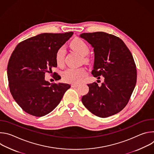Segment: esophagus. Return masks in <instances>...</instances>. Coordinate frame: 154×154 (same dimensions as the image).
I'll list each match as a JSON object with an SVG mask.
<instances>
[{"label": "esophagus", "instance_id": "esophagus-1", "mask_svg": "<svg viewBox=\"0 0 154 154\" xmlns=\"http://www.w3.org/2000/svg\"><path fill=\"white\" fill-rule=\"evenodd\" d=\"M79 86L78 84H76V83H72L71 84V87H73V88H76Z\"/></svg>", "mask_w": 154, "mask_h": 154}]
</instances>
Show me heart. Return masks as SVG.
<instances>
[{"label": "heart", "mask_w": 154, "mask_h": 154, "mask_svg": "<svg viewBox=\"0 0 154 154\" xmlns=\"http://www.w3.org/2000/svg\"><path fill=\"white\" fill-rule=\"evenodd\" d=\"M71 48L81 57H85L90 52V48L87 44L80 38H75L71 42ZM65 57V49L60 47L58 49L55 54V60L58 65L63 64ZM84 61H87L86 58H83ZM86 71L84 68H69L63 72V78L68 82L78 83L82 81L86 75Z\"/></svg>", "instance_id": "heart-1"}]
</instances>
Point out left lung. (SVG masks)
<instances>
[{"instance_id": "left-lung-1", "label": "left lung", "mask_w": 154, "mask_h": 154, "mask_svg": "<svg viewBox=\"0 0 154 154\" xmlns=\"http://www.w3.org/2000/svg\"><path fill=\"white\" fill-rule=\"evenodd\" d=\"M80 37L94 48L91 74L104 81L88 84L89 91L83 96L84 106L94 115L106 118L126 106L137 83L136 65L130 51L119 38L102 32L83 33Z\"/></svg>"}]
</instances>
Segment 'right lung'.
<instances>
[{"mask_svg":"<svg viewBox=\"0 0 154 154\" xmlns=\"http://www.w3.org/2000/svg\"><path fill=\"white\" fill-rule=\"evenodd\" d=\"M73 33H41L20 42L13 51L7 66L9 88L13 99L26 113L37 117L46 115L71 87L67 83H51L45 77L57 66L56 52ZM54 77L61 79L58 74Z\"/></svg>","mask_w":154,"mask_h":154,"instance_id":"right-lung-1","label":"right lung"}]
</instances>
